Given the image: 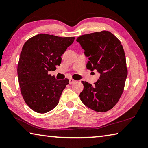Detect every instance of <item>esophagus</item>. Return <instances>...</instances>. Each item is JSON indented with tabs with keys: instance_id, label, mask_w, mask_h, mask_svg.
Listing matches in <instances>:
<instances>
[{
	"instance_id": "1",
	"label": "esophagus",
	"mask_w": 148,
	"mask_h": 148,
	"mask_svg": "<svg viewBox=\"0 0 148 148\" xmlns=\"http://www.w3.org/2000/svg\"><path fill=\"white\" fill-rule=\"evenodd\" d=\"M75 82H76V81H75L74 79H71H71H69V84H73Z\"/></svg>"
}]
</instances>
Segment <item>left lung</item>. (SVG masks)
<instances>
[{"label": "left lung", "instance_id": "obj_1", "mask_svg": "<svg viewBox=\"0 0 148 148\" xmlns=\"http://www.w3.org/2000/svg\"><path fill=\"white\" fill-rule=\"evenodd\" d=\"M89 61L86 68L97 70L99 79L92 85L82 81L81 100L97 112H106L114 107L123 92L128 71L121 42L109 31L85 34L77 37Z\"/></svg>", "mask_w": 148, "mask_h": 148}]
</instances>
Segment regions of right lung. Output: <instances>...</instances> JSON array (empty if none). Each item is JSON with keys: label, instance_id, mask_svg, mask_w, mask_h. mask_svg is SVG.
Returning <instances> with one entry per match:
<instances>
[{"label": "right lung", "instance_id": "1", "mask_svg": "<svg viewBox=\"0 0 148 148\" xmlns=\"http://www.w3.org/2000/svg\"><path fill=\"white\" fill-rule=\"evenodd\" d=\"M75 37L40 34L24 44L18 64L19 84L23 98L33 111L46 113L58 105L69 79L49 74L62 62L61 56Z\"/></svg>", "mask_w": 148, "mask_h": 148}]
</instances>
